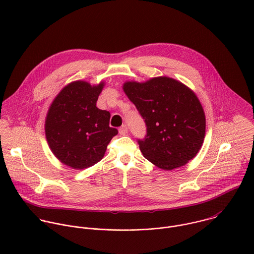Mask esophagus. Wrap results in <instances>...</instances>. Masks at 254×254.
<instances>
[{"label":"esophagus","instance_id":"34e87169","mask_svg":"<svg viewBox=\"0 0 254 254\" xmlns=\"http://www.w3.org/2000/svg\"><path fill=\"white\" fill-rule=\"evenodd\" d=\"M127 130H128V129H127V125H123V126L119 128V132H120L121 134H123V135H124V134H127Z\"/></svg>","mask_w":254,"mask_h":254}]
</instances>
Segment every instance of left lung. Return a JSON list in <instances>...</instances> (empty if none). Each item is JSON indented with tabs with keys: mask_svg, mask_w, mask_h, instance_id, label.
I'll list each match as a JSON object with an SVG mask.
<instances>
[{
	"mask_svg": "<svg viewBox=\"0 0 254 254\" xmlns=\"http://www.w3.org/2000/svg\"><path fill=\"white\" fill-rule=\"evenodd\" d=\"M124 90L147 127L137 143L142 156L160 169L170 171L187 164L199 152L206 120L196 94L169 77L126 82Z\"/></svg>",
	"mask_w": 254,
	"mask_h": 254,
	"instance_id": "obj_1",
	"label": "left lung"
}]
</instances>
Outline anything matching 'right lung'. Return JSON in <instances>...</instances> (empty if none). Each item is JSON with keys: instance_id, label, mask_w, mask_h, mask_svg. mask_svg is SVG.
<instances>
[{"instance_id": "right-lung-1", "label": "right lung", "mask_w": 254, "mask_h": 254, "mask_svg": "<svg viewBox=\"0 0 254 254\" xmlns=\"http://www.w3.org/2000/svg\"><path fill=\"white\" fill-rule=\"evenodd\" d=\"M102 87V82L97 86L72 82L59 92L48 111L45 132L49 147L60 162L73 169L99 162L119 132L110 127V112L96 107Z\"/></svg>"}]
</instances>
